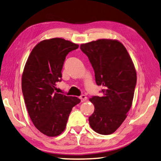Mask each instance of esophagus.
<instances>
[{
	"label": "esophagus",
	"mask_w": 161,
	"mask_h": 161,
	"mask_svg": "<svg viewBox=\"0 0 161 161\" xmlns=\"http://www.w3.org/2000/svg\"><path fill=\"white\" fill-rule=\"evenodd\" d=\"M80 98L81 99V102H84V101L87 100V97H86V96L84 95V94H82V95H81L80 97Z\"/></svg>",
	"instance_id": "34e87169"
}]
</instances>
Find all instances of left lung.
<instances>
[{
    "label": "left lung",
    "instance_id": "obj_1",
    "mask_svg": "<svg viewBox=\"0 0 161 161\" xmlns=\"http://www.w3.org/2000/svg\"><path fill=\"white\" fill-rule=\"evenodd\" d=\"M88 57L98 86H103L102 97L90 98L94 105L89 117L97 133L110 135L125 121L131 108L137 83V73L125 47L117 40L98 39L81 44Z\"/></svg>",
    "mask_w": 161,
    "mask_h": 161
}]
</instances>
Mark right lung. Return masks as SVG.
<instances>
[{
    "instance_id": "add662e5",
    "label": "right lung",
    "mask_w": 161,
    "mask_h": 161,
    "mask_svg": "<svg viewBox=\"0 0 161 161\" xmlns=\"http://www.w3.org/2000/svg\"><path fill=\"white\" fill-rule=\"evenodd\" d=\"M78 47L61 38L43 40L32 49L24 67L22 89L28 114L36 129L49 137L63 133L72 108L81 101L54 91L66 56Z\"/></svg>"
}]
</instances>
